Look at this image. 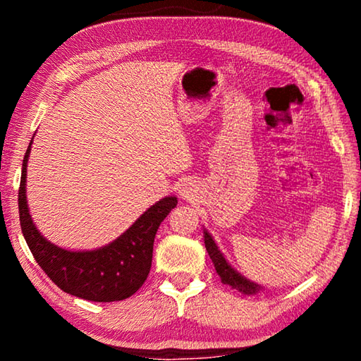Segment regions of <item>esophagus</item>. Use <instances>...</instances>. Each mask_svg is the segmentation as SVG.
I'll return each instance as SVG.
<instances>
[{"instance_id": "1", "label": "esophagus", "mask_w": 361, "mask_h": 361, "mask_svg": "<svg viewBox=\"0 0 361 361\" xmlns=\"http://www.w3.org/2000/svg\"><path fill=\"white\" fill-rule=\"evenodd\" d=\"M192 183H183V185L180 186V195L183 199H189V197H192Z\"/></svg>"}]
</instances>
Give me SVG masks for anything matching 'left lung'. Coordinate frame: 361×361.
<instances>
[{"label": "left lung", "mask_w": 361, "mask_h": 361, "mask_svg": "<svg viewBox=\"0 0 361 361\" xmlns=\"http://www.w3.org/2000/svg\"><path fill=\"white\" fill-rule=\"evenodd\" d=\"M204 243H205L207 252H209L210 259L213 261V266H215L218 276L221 279L223 283L239 290L242 295H256V293H259L262 290L261 285L252 282V280H248L247 277H243L242 274L237 272L235 269L229 264L228 259L224 258V255L219 252V248L215 243V240H213V237L207 232V229H204Z\"/></svg>", "instance_id": "8db88e82"}]
</instances>
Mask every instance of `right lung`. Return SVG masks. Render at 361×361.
<instances>
[{"instance_id": "add662e5", "label": "right lung", "mask_w": 361, "mask_h": 361, "mask_svg": "<svg viewBox=\"0 0 361 361\" xmlns=\"http://www.w3.org/2000/svg\"><path fill=\"white\" fill-rule=\"evenodd\" d=\"M32 142L23 156L19 188L20 228L30 252L47 277L68 295L94 302L122 301L148 277L152 245L159 226L178 200L169 195L149 207L124 234L95 250H66L49 242L36 228L27 204V164Z\"/></svg>"}]
</instances>
